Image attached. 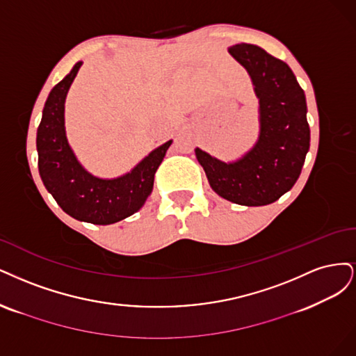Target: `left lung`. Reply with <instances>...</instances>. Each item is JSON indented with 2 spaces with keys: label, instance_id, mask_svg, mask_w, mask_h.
Wrapping results in <instances>:
<instances>
[{
  "label": "left lung",
  "instance_id": "left-lung-1",
  "mask_svg": "<svg viewBox=\"0 0 356 356\" xmlns=\"http://www.w3.org/2000/svg\"><path fill=\"white\" fill-rule=\"evenodd\" d=\"M229 53L253 79L260 100V137L236 163H222L198 147L195 154L217 195L259 207L280 200L302 173L311 142L306 97L290 66L257 45L235 44Z\"/></svg>",
  "mask_w": 356,
  "mask_h": 356
}]
</instances>
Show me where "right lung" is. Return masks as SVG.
<instances>
[{
  "mask_svg": "<svg viewBox=\"0 0 356 356\" xmlns=\"http://www.w3.org/2000/svg\"><path fill=\"white\" fill-rule=\"evenodd\" d=\"M83 62H78L45 102L37 130L38 171L60 209L71 217L93 225H111L142 209L154 188V176L171 140L165 142L118 179L91 176L76 161L65 134V99Z\"/></svg>",
  "mask_w": 356,
  "mask_h": 356,
  "instance_id": "add662e5",
  "label": "right lung"
}]
</instances>
